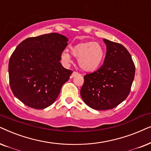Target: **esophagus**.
<instances>
[{
  "instance_id": "1",
  "label": "esophagus",
  "mask_w": 151,
  "mask_h": 151,
  "mask_svg": "<svg viewBox=\"0 0 151 151\" xmlns=\"http://www.w3.org/2000/svg\"><path fill=\"white\" fill-rule=\"evenodd\" d=\"M77 75H79V73H78L77 72L74 71L73 73L72 74V77H76V76H77Z\"/></svg>"
}]
</instances>
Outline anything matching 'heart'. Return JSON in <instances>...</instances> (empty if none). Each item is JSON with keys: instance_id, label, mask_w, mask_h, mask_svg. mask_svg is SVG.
I'll use <instances>...</instances> for the list:
<instances>
[{"instance_id": "obj_1", "label": "heart", "mask_w": 151, "mask_h": 151, "mask_svg": "<svg viewBox=\"0 0 151 151\" xmlns=\"http://www.w3.org/2000/svg\"><path fill=\"white\" fill-rule=\"evenodd\" d=\"M70 52L74 57L78 58V63L84 71L94 72L101 65L104 59V50L102 46L94 42H82L70 47ZM62 61L65 64L71 63L69 53L63 51L61 53Z\"/></svg>"}]
</instances>
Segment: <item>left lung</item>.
Instances as JSON below:
<instances>
[{"label": "left lung", "mask_w": 151, "mask_h": 151, "mask_svg": "<svg viewBox=\"0 0 151 151\" xmlns=\"http://www.w3.org/2000/svg\"><path fill=\"white\" fill-rule=\"evenodd\" d=\"M106 55L104 65L84 76L80 94L92 109H112L124 101L130 93L135 66L127 49L122 44L104 39Z\"/></svg>", "instance_id": "8db88e82"}]
</instances>
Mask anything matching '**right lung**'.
Masks as SVG:
<instances>
[{"instance_id":"1","label":"right lung","mask_w":151,"mask_h":151,"mask_svg":"<svg viewBox=\"0 0 151 151\" xmlns=\"http://www.w3.org/2000/svg\"><path fill=\"white\" fill-rule=\"evenodd\" d=\"M68 39L57 33L27 38L9 59L12 91L20 101L35 109L52 105L73 71L62 66L61 53Z\"/></svg>"}]
</instances>
